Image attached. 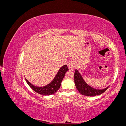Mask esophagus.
<instances>
[{
  "label": "esophagus",
  "mask_w": 126,
  "mask_h": 126,
  "mask_svg": "<svg viewBox=\"0 0 126 126\" xmlns=\"http://www.w3.org/2000/svg\"><path fill=\"white\" fill-rule=\"evenodd\" d=\"M68 68H69V69L70 70H73L75 69V63H74L73 62H70L69 63V64H68Z\"/></svg>",
  "instance_id": "obj_1"
}]
</instances>
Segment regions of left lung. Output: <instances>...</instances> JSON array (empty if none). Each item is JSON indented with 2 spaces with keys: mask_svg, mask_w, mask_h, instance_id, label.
<instances>
[{
  "mask_svg": "<svg viewBox=\"0 0 126 126\" xmlns=\"http://www.w3.org/2000/svg\"><path fill=\"white\" fill-rule=\"evenodd\" d=\"M74 81L76 88L81 94L87 96H96L104 93L108 88L107 87L103 89H96L87 84L78 71L76 69L74 74Z\"/></svg>",
  "mask_w": 126,
  "mask_h": 126,
  "instance_id": "1",
  "label": "left lung"
}]
</instances>
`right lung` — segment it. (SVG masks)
I'll list each match as a JSON object with an SVG mask.
<instances>
[{
  "instance_id": "right-lung-1",
  "label": "right lung",
  "mask_w": 126,
  "mask_h": 126,
  "mask_svg": "<svg viewBox=\"0 0 126 126\" xmlns=\"http://www.w3.org/2000/svg\"><path fill=\"white\" fill-rule=\"evenodd\" d=\"M68 70L69 69H68L66 64L62 66L60 68L58 72H57V75L51 82L44 87H39L35 86L32 84L26 79H25V80L30 87L35 92L40 94L44 95V96H49V95L54 94L60 88L64 76Z\"/></svg>"
}]
</instances>
